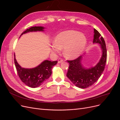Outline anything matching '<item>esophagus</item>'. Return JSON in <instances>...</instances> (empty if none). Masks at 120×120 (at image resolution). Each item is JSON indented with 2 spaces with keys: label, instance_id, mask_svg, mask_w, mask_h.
I'll return each instance as SVG.
<instances>
[{
  "label": "esophagus",
  "instance_id": "esophagus-1",
  "mask_svg": "<svg viewBox=\"0 0 120 120\" xmlns=\"http://www.w3.org/2000/svg\"><path fill=\"white\" fill-rule=\"evenodd\" d=\"M63 61V60L61 58H59L58 60V63H62Z\"/></svg>",
  "mask_w": 120,
  "mask_h": 120
}]
</instances>
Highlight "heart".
Returning <instances> with one entry per match:
<instances>
[{"label": "heart", "instance_id": "obj_1", "mask_svg": "<svg viewBox=\"0 0 120 120\" xmlns=\"http://www.w3.org/2000/svg\"><path fill=\"white\" fill-rule=\"evenodd\" d=\"M86 44L87 39L85 35L78 31L68 30L56 36L52 46V52L57 54L64 49V55L66 57L73 59L83 52Z\"/></svg>", "mask_w": 120, "mask_h": 120}]
</instances>
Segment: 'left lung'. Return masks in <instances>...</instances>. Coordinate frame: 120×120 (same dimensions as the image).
I'll return each instance as SVG.
<instances>
[{
  "label": "left lung",
  "instance_id": "1",
  "mask_svg": "<svg viewBox=\"0 0 120 120\" xmlns=\"http://www.w3.org/2000/svg\"><path fill=\"white\" fill-rule=\"evenodd\" d=\"M93 43L100 44L102 55L99 62L95 66L89 68L82 64L83 55L73 60H67L70 64L67 76L72 83L81 89H85L95 83L102 75L105 66L107 52L105 41L98 31L94 29Z\"/></svg>",
  "mask_w": 120,
  "mask_h": 120
}]
</instances>
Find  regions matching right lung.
I'll return each mask as SVG.
<instances>
[{
  "label": "right lung",
  "mask_w": 120,
  "mask_h": 120,
  "mask_svg": "<svg viewBox=\"0 0 120 120\" xmlns=\"http://www.w3.org/2000/svg\"><path fill=\"white\" fill-rule=\"evenodd\" d=\"M44 28L40 26L32 27L22 33L20 36L26 33L32 31H44ZM14 61L18 76L25 85L35 88L41 86L47 80L52 73V67L57 63V61L45 60L37 67L32 68H22L18 64L14 55Z\"/></svg>",
  "instance_id": "obj_1"
}]
</instances>
